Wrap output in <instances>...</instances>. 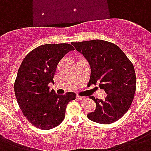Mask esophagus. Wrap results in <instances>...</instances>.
Masks as SVG:
<instances>
[{
  "mask_svg": "<svg viewBox=\"0 0 151 151\" xmlns=\"http://www.w3.org/2000/svg\"><path fill=\"white\" fill-rule=\"evenodd\" d=\"M77 98H78V99H79V100H84V99H86V97L81 96H77Z\"/></svg>",
  "mask_w": 151,
  "mask_h": 151,
  "instance_id": "esophagus-1",
  "label": "esophagus"
}]
</instances>
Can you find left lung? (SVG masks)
Here are the masks:
<instances>
[{"instance_id":"1","label":"left lung","mask_w":151,"mask_h":151,"mask_svg":"<svg viewBox=\"0 0 151 151\" xmlns=\"http://www.w3.org/2000/svg\"><path fill=\"white\" fill-rule=\"evenodd\" d=\"M72 45L89 63L90 84H99L107 94L104 99L90 96L96 108L87 117L99 124L116 122L128 111L133 101L136 90L133 64L118 46L109 41L92 40Z\"/></svg>"}]
</instances>
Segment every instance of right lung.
<instances>
[{"instance_id": "1", "label": "right lung", "mask_w": 151, "mask_h": 151, "mask_svg": "<svg viewBox=\"0 0 151 151\" xmlns=\"http://www.w3.org/2000/svg\"><path fill=\"white\" fill-rule=\"evenodd\" d=\"M74 48L70 44L43 45L29 52L22 60L14 84L15 97L25 117L34 126L48 130L58 126L65 117L74 92L57 95L48 84L54 83L57 65Z\"/></svg>"}]
</instances>
